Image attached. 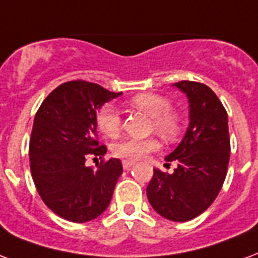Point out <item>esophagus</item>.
I'll return each mask as SVG.
<instances>
[{
    "label": "esophagus",
    "instance_id": "esophagus-1",
    "mask_svg": "<svg viewBox=\"0 0 258 258\" xmlns=\"http://www.w3.org/2000/svg\"><path fill=\"white\" fill-rule=\"evenodd\" d=\"M134 166L133 161H123V168L124 169H130Z\"/></svg>",
    "mask_w": 258,
    "mask_h": 258
}]
</instances>
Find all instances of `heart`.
Wrapping results in <instances>:
<instances>
[{
  "mask_svg": "<svg viewBox=\"0 0 258 258\" xmlns=\"http://www.w3.org/2000/svg\"><path fill=\"white\" fill-rule=\"evenodd\" d=\"M128 104L153 117V128L165 139L173 141L181 133V119L176 112L172 111V101L162 94H135L134 97L130 98ZM97 124L101 133L108 137H115L121 127V116L119 109L112 104L104 105L98 111ZM160 142L154 138H149V139L125 138L116 143L112 151L120 158L138 161L145 155L160 150Z\"/></svg>",
  "mask_w": 258,
  "mask_h": 258,
  "instance_id": "obj_1",
  "label": "heart"
}]
</instances>
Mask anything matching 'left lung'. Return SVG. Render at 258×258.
Wrapping results in <instances>:
<instances>
[{
	"label": "left lung",
	"mask_w": 258,
	"mask_h": 258,
	"mask_svg": "<svg viewBox=\"0 0 258 258\" xmlns=\"http://www.w3.org/2000/svg\"><path fill=\"white\" fill-rule=\"evenodd\" d=\"M176 88L189 101V125L169 155L177 168L172 174L154 169L147 185L151 207L169 221L186 222L207 210L222 189L230 160L227 112L207 85L180 81Z\"/></svg>",
	"instance_id": "left-lung-1"
}]
</instances>
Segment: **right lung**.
Returning <instances> with one entry per match:
<instances>
[{
    "mask_svg": "<svg viewBox=\"0 0 258 258\" xmlns=\"http://www.w3.org/2000/svg\"><path fill=\"white\" fill-rule=\"evenodd\" d=\"M121 93L93 82L69 81L54 89L35 115L29 139L31 173L47 207L66 221L84 223L103 214L123 173L120 160L86 166L89 155L100 158L97 109Z\"/></svg>",
    "mask_w": 258,
    "mask_h": 258,
    "instance_id": "1",
    "label": "right lung"
}]
</instances>
